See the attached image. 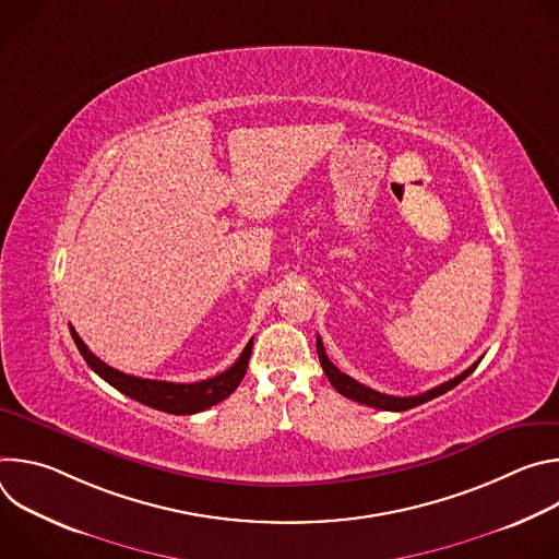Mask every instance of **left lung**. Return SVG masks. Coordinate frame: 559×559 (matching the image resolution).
<instances>
[{"mask_svg":"<svg viewBox=\"0 0 559 559\" xmlns=\"http://www.w3.org/2000/svg\"><path fill=\"white\" fill-rule=\"evenodd\" d=\"M316 352H318V358H321V365H323V371H325L328 380L334 384V389H336L338 393H343L345 397H352V401H356V403H360V405H367V407H373V409H382V412H407V409H412V407H418V405H423V403H429V401H433L436 395H442V393H447L449 389H453L455 384H460L468 373H473V369H475L477 365H480V360L473 362V365H471L468 369H464L460 376H455V378H451V380H447V382H442V384H438V386H433V389H429V391H425V393H420V395L397 397V395H386V393H380V391H376V389H371V386H365V384H360L358 380H354L352 376L343 373V371L328 358L321 336L316 338Z\"/></svg>","mask_w":559,"mask_h":559,"instance_id":"8db88e82","label":"left lung"}]
</instances>
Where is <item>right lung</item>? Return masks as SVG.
I'll return each instance as SVG.
<instances>
[{"mask_svg":"<svg viewBox=\"0 0 559 559\" xmlns=\"http://www.w3.org/2000/svg\"><path fill=\"white\" fill-rule=\"evenodd\" d=\"M70 334L72 341L79 349V354L84 356V360L88 362V367L102 376L108 384H112L115 389H119L121 393L130 395L132 401L147 405L152 409L166 412V414H175V416H190V414H199L203 409L214 407L216 403L225 401V397L241 384L246 371H248V362H250V354H252V343L250 341L246 345V349L238 356V360L223 373L207 378V380H199V382H166V380H150V378H136V376H128L110 365H106L104 360H99L88 347L86 343L79 338V334L74 332V328L70 325Z\"/></svg>","mask_w":559,"mask_h":559,"instance_id":"right-lung-1","label":"right lung"}]
</instances>
